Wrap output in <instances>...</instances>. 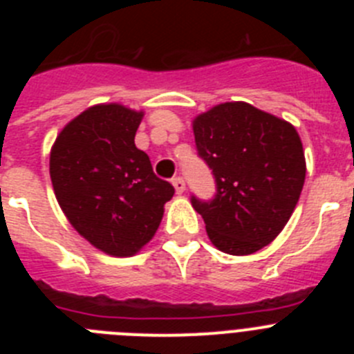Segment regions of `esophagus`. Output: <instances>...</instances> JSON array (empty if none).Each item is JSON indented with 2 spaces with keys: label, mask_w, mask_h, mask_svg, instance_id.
I'll return each instance as SVG.
<instances>
[{
  "label": "esophagus",
  "mask_w": 354,
  "mask_h": 354,
  "mask_svg": "<svg viewBox=\"0 0 354 354\" xmlns=\"http://www.w3.org/2000/svg\"><path fill=\"white\" fill-rule=\"evenodd\" d=\"M171 184H174L175 192L179 193V195H183L184 189H186V183H184L183 177H174V179H171Z\"/></svg>",
  "instance_id": "obj_1"
}]
</instances>
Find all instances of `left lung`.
Listing matches in <instances>:
<instances>
[{"label": "left lung", "instance_id": "obj_1", "mask_svg": "<svg viewBox=\"0 0 354 354\" xmlns=\"http://www.w3.org/2000/svg\"><path fill=\"white\" fill-rule=\"evenodd\" d=\"M198 156L216 180L209 202L192 196L212 245L259 252L282 232L301 195L306 165L292 124L248 102H223L193 120Z\"/></svg>", "mask_w": 354, "mask_h": 354}]
</instances>
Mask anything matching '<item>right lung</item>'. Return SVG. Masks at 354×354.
Returning <instances> with one entry per match:
<instances>
[{
  "label": "right lung",
  "mask_w": 354,
  "mask_h": 354,
  "mask_svg": "<svg viewBox=\"0 0 354 354\" xmlns=\"http://www.w3.org/2000/svg\"><path fill=\"white\" fill-rule=\"evenodd\" d=\"M142 118L143 111L117 102L92 106L60 131L49 158L53 189L67 220L113 257H131L154 237L175 193L134 145Z\"/></svg>",
  "instance_id": "right-lung-1"
}]
</instances>
